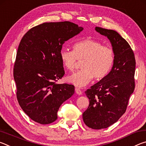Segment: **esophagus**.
<instances>
[{"mask_svg":"<svg viewBox=\"0 0 146 146\" xmlns=\"http://www.w3.org/2000/svg\"><path fill=\"white\" fill-rule=\"evenodd\" d=\"M75 93L77 94V95H82V91H81L78 88H75Z\"/></svg>","mask_w":146,"mask_h":146,"instance_id":"34e87169","label":"esophagus"}]
</instances>
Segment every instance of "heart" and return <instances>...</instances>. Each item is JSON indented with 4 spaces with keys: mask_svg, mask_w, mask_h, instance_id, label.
I'll return each instance as SVG.
<instances>
[{
    "mask_svg": "<svg viewBox=\"0 0 146 146\" xmlns=\"http://www.w3.org/2000/svg\"><path fill=\"white\" fill-rule=\"evenodd\" d=\"M73 51L62 49L60 58L68 71L75 68L78 60L82 61V70L68 76L67 80L77 87H84L94 78L102 80L110 72L115 61L114 50L101 42L86 38L73 44Z\"/></svg>",
    "mask_w": 146,
    "mask_h": 146,
    "instance_id": "1",
    "label": "heart"
}]
</instances>
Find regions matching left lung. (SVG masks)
I'll list each match as a JSON object with an SVG mask.
<instances>
[{
    "label": "left lung",
    "mask_w": 146,
    "mask_h": 146,
    "mask_svg": "<svg viewBox=\"0 0 146 146\" xmlns=\"http://www.w3.org/2000/svg\"><path fill=\"white\" fill-rule=\"evenodd\" d=\"M95 30L110 40L115 61L108 75L85 91L90 105L82 114L88 127L107 128L117 122L126 111L135 90V58L127 42L112 29L96 27Z\"/></svg>",
    "instance_id": "obj_1"
}]
</instances>
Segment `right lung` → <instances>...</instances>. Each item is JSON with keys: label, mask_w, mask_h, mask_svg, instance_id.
<instances>
[{"label": "right lung", "mask_w": 146, "mask_h": 146, "mask_svg": "<svg viewBox=\"0 0 146 146\" xmlns=\"http://www.w3.org/2000/svg\"><path fill=\"white\" fill-rule=\"evenodd\" d=\"M82 30L69 21L44 23L29 29L21 39L13 68L17 98L35 122H55L62 104L75 93L73 85L56 82L65 74L60 58L63 44Z\"/></svg>", "instance_id": "1"}]
</instances>
